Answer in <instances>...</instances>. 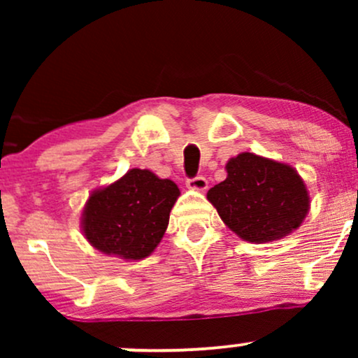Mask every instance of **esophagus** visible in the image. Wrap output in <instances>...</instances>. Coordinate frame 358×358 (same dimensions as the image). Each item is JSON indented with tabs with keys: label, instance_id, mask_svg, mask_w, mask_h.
I'll return each instance as SVG.
<instances>
[{
	"label": "esophagus",
	"instance_id": "1",
	"mask_svg": "<svg viewBox=\"0 0 358 358\" xmlns=\"http://www.w3.org/2000/svg\"><path fill=\"white\" fill-rule=\"evenodd\" d=\"M187 187L192 190L203 192L207 188V180H205V176H193V178L187 180Z\"/></svg>",
	"mask_w": 358,
	"mask_h": 358
}]
</instances>
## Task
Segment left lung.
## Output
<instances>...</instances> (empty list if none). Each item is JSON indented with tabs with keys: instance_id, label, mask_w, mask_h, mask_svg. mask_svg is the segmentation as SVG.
<instances>
[{
	"instance_id": "left-lung-1",
	"label": "left lung",
	"mask_w": 358,
	"mask_h": 358,
	"mask_svg": "<svg viewBox=\"0 0 358 358\" xmlns=\"http://www.w3.org/2000/svg\"><path fill=\"white\" fill-rule=\"evenodd\" d=\"M227 178L207 193L220 219L249 242L281 239L301 225L310 196L296 170L254 153L227 163Z\"/></svg>"
}]
</instances>
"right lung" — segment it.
I'll list each match as a JSON object with an SVG mask.
<instances>
[{
  "instance_id": "right-lung-1",
  "label": "right lung",
  "mask_w": 358,
  "mask_h": 358,
  "mask_svg": "<svg viewBox=\"0 0 358 358\" xmlns=\"http://www.w3.org/2000/svg\"><path fill=\"white\" fill-rule=\"evenodd\" d=\"M178 195L171 180L133 168L89 196L82 213L85 239L109 256L131 261L150 256L166 231Z\"/></svg>"
}]
</instances>
